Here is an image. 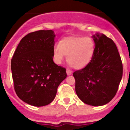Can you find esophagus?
<instances>
[{
  "label": "esophagus",
  "instance_id": "1",
  "mask_svg": "<svg viewBox=\"0 0 130 130\" xmlns=\"http://www.w3.org/2000/svg\"><path fill=\"white\" fill-rule=\"evenodd\" d=\"M66 73H67L68 75H70L72 74V72L69 69H66Z\"/></svg>",
  "mask_w": 130,
  "mask_h": 130
}]
</instances>
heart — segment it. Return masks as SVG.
I'll list each match as a JSON object with an SVG mask.
<instances>
[{
    "label": "heart",
    "mask_w": 130,
    "mask_h": 130,
    "mask_svg": "<svg viewBox=\"0 0 130 130\" xmlns=\"http://www.w3.org/2000/svg\"><path fill=\"white\" fill-rule=\"evenodd\" d=\"M95 53V43L90 37H66L55 45L53 57L57 64H61L67 56L68 64L75 69H83L91 62Z\"/></svg>",
    "instance_id": "obj_1"
}]
</instances>
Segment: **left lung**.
Masks as SVG:
<instances>
[{"label":"left lung","instance_id":"8db88e82","mask_svg":"<svg viewBox=\"0 0 130 130\" xmlns=\"http://www.w3.org/2000/svg\"><path fill=\"white\" fill-rule=\"evenodd\" d=\"M95 53L85 68L73 72L75 92L85 104L100 106L115 97L122 77L121 58L114 42L104 34L93 36Z\"/></svg>","mask_w":130,"mask_h":130}]
</instances>
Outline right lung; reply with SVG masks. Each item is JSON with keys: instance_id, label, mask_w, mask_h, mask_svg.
<instances>
[{"instance_id": "right-lung-1", "label": "right lung", "mask_w": 130, "mask_h": 130, "mask_svg": "<svg viewBox=\"0 0 130 130\" xmlns=\"http://www.w3.org/2000/svg\"><path fill=\"white\" fill-rule=\"evenodd\" d=\"M55 34L52 30L35 31L23 38L11 61L16 94L26 104L47 105L55 99L66 79V68L53 60Z\"/></svg>"}]
</instances>
